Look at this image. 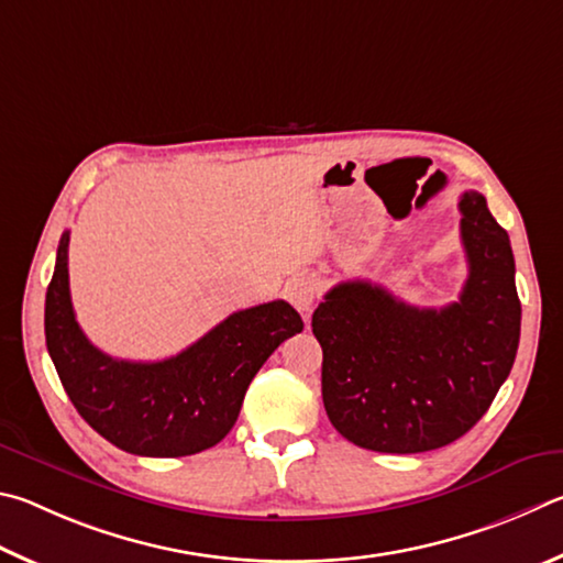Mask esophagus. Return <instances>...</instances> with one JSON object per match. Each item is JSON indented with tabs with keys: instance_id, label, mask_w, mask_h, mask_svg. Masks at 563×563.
<instances>
[{
	"instance_id": "obj_1",
	"label": "esophagus",
	"mask_w": 563,
	"mask_h": 563,
	"mask_svg": "<svg viewBox=\"0 0 563 563\" xmlns=\"http://www.w3.org/2000/svg\"><path fill=\"white\" fill-rule=\"evenodd\" d=\"M321 282L313 274H297L287 282V297L297 307L303 317H309L313 303L319 299Z\"/></svg>"
}]
</instances>
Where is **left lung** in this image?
<instances>
[{
    "label": "left lung",
    "mask_w": 563,
    "mask_h": 563,
    "mask_svg": "<svg viewBox=\"0 0 563 563\" xmlns=\"http://www.w3.org/2000/svg\"><path fill=\"white\" fill-rule=\"evenodd\" d=\"M470 274L457 301L418 309L341 282L313 311L331 426L373 452L445 448L477 426L515 366L521 303L509 234L477 190L460 197Z\"/></svg>",
    "instance_id": "left-lung-1"
}]
</instances>
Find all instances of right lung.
<instances>
[{
	"mask_svg": "<svg viewBox=\"0 0 563 563\" xmlns=\"http://www.w3.org/2000/svg\"><path fill=\"white\" fill-rule=\"evenodd\" d=\"M287 301L234 311L165 361H118L84 336L68 291V232L46 289L44 331L66 396L88 426L141 457H185L220 442L240 416L256 371L301 333Z\"/></svg>",
	"mask_w": 563,
	"mask_h": 563,
	"instance_id": "right-lung-1",
	"label": "right lung"
}]
</instances>
